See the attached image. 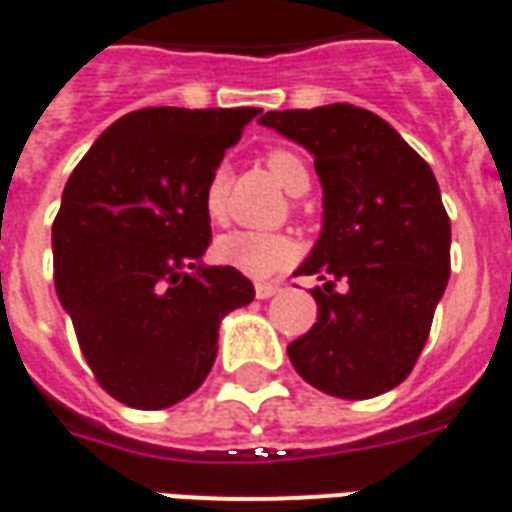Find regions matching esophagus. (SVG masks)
I'll list each match as a JSON object with an SVG mask.
<instances>
[{
  "label": "esophagus",
  "instance_id": "obj_1",
  "mask_svg": "<svg viewBox=\"0 0 512 512\" xmlns=\"http://www.w3.org/2000/svg\"><path fill=\"white\" fill-rule=\"evenodd\" d=\"M275 293H280V285L277 283H256V296L259 299H272Z\"/></svg>",
  "mask_w": 512,
  "mask_h": 512
}]
</instances>
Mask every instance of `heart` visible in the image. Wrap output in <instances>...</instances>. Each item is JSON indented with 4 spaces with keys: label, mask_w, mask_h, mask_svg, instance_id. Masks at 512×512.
Wrapping results in <instances>:
<instances>
[{
    "label": "heart",
    "mask_w": 512,
    "mask_h": 512,
    "mask_svg": "<svg viewBox=\"0 0 512 512\" xmlns=\"http://www.w3.org/2000/svg\"><path fill=\"white\" fill-rule=\"evenodd\" d=\"M267 168L288 194H304L310 189V170L299 154L288 152V149H275L267 154ZM227 189V168H216L202 192V208L213 224L227 219ZM296 256H299V248L291 237L251 232V229H235V232L216 237V243H213V259L240 275L256 277V280L275 275L293 264Z\"/></svg>",
    "instance_id": "obj_1"
}]
</instances>
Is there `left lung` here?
Here are the masks:
<instances>
[{
    "label": "left lung",
    "mask_w": 512,
    "mask_h": 512,
    "mask_svg": "<svg viewBox=\"0 0 512 512\" xmlns=\"http://www.w3.org/2000/svg\"><path fill=\"white\" fill-rule=\"evenodd\" d=\"M259 125L304 146L323 186V229L296 269L323 280L310 291L318 323L288 358L334 398L382 395L411 374L449 283L451 224L433 170L352 104L267 112Z\"/></svg>",
    "instance_id": "left-lung-1"
}]
</instances>
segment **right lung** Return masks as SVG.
I'll use <instances>...</instances> for the list:
<instances>
[{
    "label": "right lung",
    "mask_w": 512,
    "mask_h": 512,
    "mask_svg": "<svg viewBox=\"0 0 512 512\" xmlns=\"http://www.w3.org/2000/svg\"><path fill=\"white\" fill-rule=\"evenodd\" d=\"M261 109H138L109 125L66 181L53 221L55 293L95 379L130 408L189 398L219 326L253 283L202 264V192Z\"/></svg>",
    "instance_id": "add662e5"
}]
</instances>
